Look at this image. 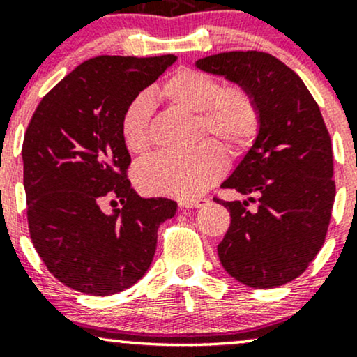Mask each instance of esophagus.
<instances>
[{
	"mask_svg": "<svg viewBox=\"0 0 357 357\" xmlns=\"http://www.w3.org/2000/svg\"><path fill=\"white\" fill-rule=\"evenodd\" d=\"M208 203H210V199L208 198H192V199H181V202H179V206L181 208H202Z\"/></svg>",
	"mask_w": 357,
	"mask_h": 357,
	"instance_id": "obj_1",
	"label": "esophagus"
}]
</instances>
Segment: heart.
Listing matches in <instances>:
<instances>
[{
    "mask_svg": "<svg viewBox=\"0 0 357 357\" xmlns=\"http://www.w3.org/2000/svg\"><path fill=\"white\" fill-rule=\"evenodd\" d=\"M154 97L184 112L198 114L199 136L218 142L228 154L248 149L260 129V112L247 89L240 85L221 89L215 77L192 68L174 72L154 90ZM151 99L144 93L134 97L124 109L121 137L129 153L141 155L151 147ZM218 145L204 141L191 153H161L146 159L136 167L137 186L146 192L181 199L202 195L227 166Z\"/></svg>",
    "mask_w": 357,
    "mask_h": 357,
    "instance_id": "1",
    "label": "heart"
}]
</instances>
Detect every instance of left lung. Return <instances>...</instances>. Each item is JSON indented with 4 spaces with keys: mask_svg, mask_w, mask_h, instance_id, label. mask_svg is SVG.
Returning a JSON list of instances; mask_svg holds the SVG:
<instances>
[{
    "mask_svg": "<svg viewBox=\"0 0 357 357\" xmlns=\"http://www.w3.org/2000/svg\"><path fill=\"white\" fill-rule=\"evenodd\" d=\"M195 65L247 89L260 112L255 141L221 183L247 199H216L231 216L221 265L253 289L292 282L321 250L335 196L321 109L301 77L268 53L227 52ZM250 201L257 206L248 208Z\"/></svg>",
    "mask_w": 357,
    "mask_h": 357,
    "instance_id": "left-lung-1",
    "label": "left lung"
}]
</instances>
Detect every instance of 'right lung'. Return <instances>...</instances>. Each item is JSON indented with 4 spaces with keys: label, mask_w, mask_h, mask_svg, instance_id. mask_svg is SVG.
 I'll return each mask as SVG.
<instances>
[{
    "label": "right lung",
    "mask_w": 357,
    "mask_h": 357,
    "mask_svg": "<svg viewBox=\"0 0 357 357\" xmlns=\"http://www.w3.org/2000/svg\"><path fill=\"white\" fill-rule=\"evenodd\" d=\"M178 56L102 55L80 63L36 107L23 139V184L33 247L77 292L112 296L147 272L158 228L178 203L141 198L130 188L121 117ZM105 195L123 204L100 208Z\"/></svg>",
    "instance_id": "add662e5"
}]
</instances>
